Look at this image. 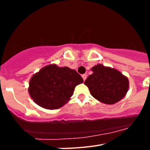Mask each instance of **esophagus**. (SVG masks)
<instances>
[{"label": "esophagus", "instance_id": "34e87169", "mask_svg": "<svg viewBox=\"0 0 150 150\" xmlns=\"http://www.w3.org/2000/svg\"><path fill=\"white\" fill-rule=\"evenodd\" d=\"M86 74H83V75H82V77H83V80H86Z\"/></svg>", "mask_w": 150, "mask_h": 150}]
</instances>
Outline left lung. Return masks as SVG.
I'll return each mask as SVG.
<instances>
[{
    "label": "left lung",
    "instance_id": "left-lung-1",
    "mask_svg": "<svg viewBox=\"0 0 150 150\" xmlns=\"http://www.w3.org/2000/svg\"><path fill=\"white\" fill-rule=\"evenodd\" d=\"M91 71L84 84L95 99L103 104H114L126 95L129 81L120 71L100 64L91 67Z\"/></svg>",
    "mask_w": 150,
    "mask_h": 150
}]
</instances>
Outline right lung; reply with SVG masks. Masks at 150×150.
<instances>
[{
  "instance_id": "right-lung-1",
  "label": "right lung",
  "mask_w": 150,
  "mask_h": 150,
  "mask_svg": "<svg viewBox=\"0 0 150 150\" xmlns=\"http://www.w3.org/2000/svg\"><path fill=\"white\" fill-rule=\"evenodd\" d=\"M83 79L75 70L49 64L36 73L29 81L30 98L40 107L59 109L70 100L75 87Z\"/></svg>"
}]
</instances>
